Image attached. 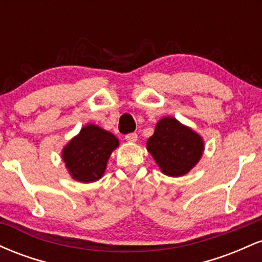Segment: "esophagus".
<instances>
[{"label":"esophagus","mask_w":262,"mask_h":262,"mask_svg":"<svg viewBox=\"0 0 262 262\" xmlns=\"http://www.w3.org/2000/svg\"><path fill=\"white\" fill-rule=\"evenodd\" d=\"M125 140L129 141V143H135L138 140V135L135 133H130L125 135Z\"/></svg>","instance_id":"obj_1"}]
</instances>
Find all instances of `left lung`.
<instances>
[{
	"instance_id": "obj_1",
	"label": "left lung",
	"mask_w": 262,
	"mask_h": 262,
	"mask_svg": "<svg viewBox=\"0 0 262 262\" xmlns=\"http://www.w3.org/2000/svg\"><path fill=\"white\" fill-rule=\"evenodd\" d=\"M146 150L164 175L180 177L200 162L204 141L197 132L169 116L156 123L154 134L146 141Z\"/></svg>"
}]
</instances>
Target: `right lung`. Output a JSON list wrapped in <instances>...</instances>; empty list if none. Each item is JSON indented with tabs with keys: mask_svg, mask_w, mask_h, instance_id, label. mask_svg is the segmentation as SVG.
Here are the masks:
<instances>
[{
	"mask_svg": "<svg viewBox=\"0 0 262 262\" xmlns=\"http://www.w3.org/2000/svg\"><path fill=\"white\" fill-rule=\"evenodd\" d=\"M118 146V138L111 132L86 124L62 148L61 158L75 181L90 183L103 176L108 159Z\"/></svg>",
	"mask_w": 262,
	"mask_h": 262,
	"instance_id": "add662e5",
	"label": "right lung"
}]
</instances>
